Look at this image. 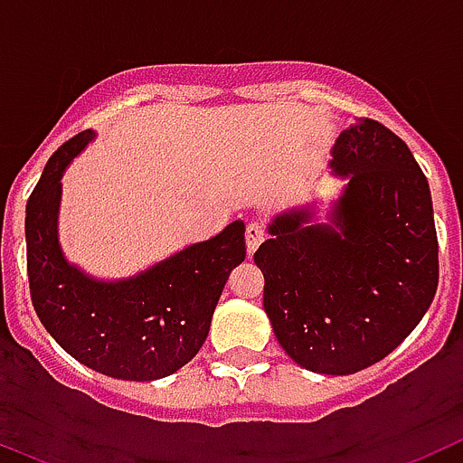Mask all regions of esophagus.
<instances>
[{
    "label": "esophagus",
    "mask_w": 463,
    "mask_h": 463,
    "mask_svg": "<svg viewBox=\"0 0 463 463\" xmlns=\"http://www.w3.org/2000/svg\"><path fill=\"white\" fill-rule=\"evenodd\" d=\"M264 236H267V229H264V224L261 222H250L248 224V229H245V245H248V252H255L257 248H260V243L264 241Z\"/></svg>",
    "instance_id": "esophagus-1"
}]
</instances>
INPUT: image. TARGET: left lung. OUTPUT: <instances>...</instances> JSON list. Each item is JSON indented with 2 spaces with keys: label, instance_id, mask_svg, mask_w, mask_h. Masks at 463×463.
<instances>
[{
  "label": "left lung",
  "instance_id": "obj_1",
  "mask_svg": "<svg viewBox=\"0 0 463 463\" xmlns=\"http://www.w3.org/2000/svg\"><path fill=\"white\" fill-rule=\"evenodd\" d=\"M329 166L345 185L325 222L315 203L280 213L255 264L282 350L313 373L350 375L420 325L439 288V239L427 178L384 125L343 129Z\"/></svg>",
  "mask_w": 463,
  "mask_h": 463
}]
</instances>
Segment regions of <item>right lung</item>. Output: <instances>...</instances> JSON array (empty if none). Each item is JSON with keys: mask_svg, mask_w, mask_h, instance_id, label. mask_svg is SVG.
<instances>
[{"mask_svg": "<svg viewBox=\"0 0 463 463\" xmlns=\"http://www.w3.org/2000/svg\"><path fill=\"white\" fill-rule=\"evenodd\" d=\"M92 138L85 129L60 146L27 202L32 304L48 334L88 369L134 383L166 378L202 350L224 282L245 260V224L234 220L137 276H90L64 257L57 218L64 171Z\"/></svg>", "mask_w": 463, "mask_h": 463, "instance_id": "obj_1", "label": "right lung"}]
</instances>
